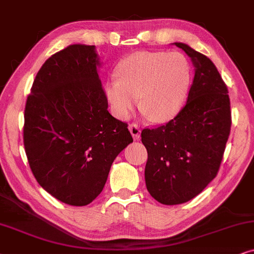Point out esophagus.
<instances>
[{
  "label": "esophagus",
  "instance_id": "obj_1",
  "mask_svg": "<svg viewBox=\"0 0 254 254\" xmlns=\"http://www.w3.org/2000/svg\"><path fill=\"white\" fill-rule=\"evenodd\" d=\"M129 130H130L131 134H132V137H133V139H134V140H138V139H139V136H140V129H139V127H138V125H137L136 123L130 124V125H129Z\"/></svg>",
  "mask_w": 254,
  "mask_h": 254
}]
</instances>
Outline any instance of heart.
Returning <instances> with one entry per match:
<instances>
[{
    "label": "heart",
    "mask_w": 254,
    "mask_h": 254,
    "mask_svg": "<svg viewBox=\"0 0 254 254\" xmlns=\"http://www.w3.org/2000/svg\"><path fill=\"white\" fill-rule=\"evenodd\" d=\"M117 73L106 86L115 115L127 118L139 97L141 111L159 123L182 109L191 81L190 64L180 52L139 51L125 58Z\"/></svg>",
    "instance_id": "1"
}]
</instances>
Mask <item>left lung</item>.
Masks as SVG:
<instances>
[{"instance_id":"8db88e82","label":"left lung","mask_w":254,"mask_h":254,"mask_svg":"<svg viewBox=\"0 0 254 254\" xmlns=\"http://www.w3.org/2000/svg\"><path fill=\"white\" fill-rule=\"evenodd\" d=\"M195 75L186 106L167 124L141 131L145 182L162 204L185 203L216 178L231 129L228 87L208 57L184 43Z\"/></svg>"}]
</instances>
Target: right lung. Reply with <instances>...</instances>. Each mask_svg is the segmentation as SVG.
Here are the masks:
<instances>
[{
  "instance_id": "right-lung-1",
  "label": "right lung",
  "mask_w": 254,
  "mask_h": 254,
  "mask_svg": "<svg viewBox=\"0 0 254 254\" xmlns=\"http://www.w3.org/2000/svg\"><path fill=\"white\" fill-rule=\"evenodd\" d=\"M97 66L94 45L67 46L44 63L25 104L30 168L49 194L75 207L100 195L115 158L133 141L108 111Z\"/></svg>"
}]
</instances>
